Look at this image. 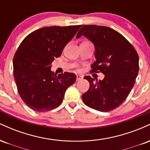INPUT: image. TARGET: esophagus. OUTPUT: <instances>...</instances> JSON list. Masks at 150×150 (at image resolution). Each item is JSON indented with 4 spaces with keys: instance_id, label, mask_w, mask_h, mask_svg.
<instances>
[{
    "instance_id": "obj_1",
    "label": "esophagus",
    "mask_w": 150,
    "mask_h": 150,
    "mask_svg": "<svg viewBox=\"0 0 150 150\" xmlns=\"http://www.w3.org/2000/svg\"><path fill=\"white\" fill-rule=\"evenodd\" d=\"M76 77H77L76 80L77 81H79V80H81L82 78H83V76H82V75H76Z\"/></svg>"
}]
</instances>
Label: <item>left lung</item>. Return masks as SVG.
Masks as SVG:
<instances>
[{
    "instance_id": "1",
    "label": "left lung",
    "mask_w": 150,
    "mask_h": 150,
    "mask_svg": "<svg viewBox=\"0 0 150 150\" xmlns=\"http://www.w3.org/2000/svg\"><path fill=\"white\" fill-rule=\"evenodd\" d=\"M85 36L94 44L96 61L91 72H101L102 80L90 76L89 88L82 94L84 103L102 112L112 111L121 105L135 84L139 71V57L130 42L113 29L104 26L83 25L76 38Z\"/></svg>"
}]
</instances>
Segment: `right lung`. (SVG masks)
<instances>
[{"mask_svg":"<svg viewBox=\"0 0 150 150\" xmlns=\"http://www.w3.org/2000/svg\"><path fill=\"white\" fill-rule=\"evenodd\" d=\"M81 25L51 26L34 31L19 46L13 58V73L20 97L31 109L45 112L57 108L76 80L72 73L53 74L51 63Z\"/></svg>","mask_w":150,"mask_h":150,"instance_id":"obj_1","label":"right lung"}]
</instances>
